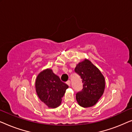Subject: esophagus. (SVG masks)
Segmentation results:
<instances>
[{"mask_svg":"<svg viewBox=\"0 0 132 132\" xmlns=\"http://www.w3.org/2000/svg\"><path fill=\"white\" fill-rule=\"evenodd\" d=\"M66 84H67V85H68L70 86V85H71V82H70V80H68V81H67V82H66Z\"/></svg>","mask_w":132,"mask_h":132,"instance_id":"34e87169","label":"esophagus"}]
</instances>
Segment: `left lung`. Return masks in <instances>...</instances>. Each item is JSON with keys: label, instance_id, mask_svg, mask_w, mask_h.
<instances>
[{"label": "left lung", "instance_id": "left-lung-1", "mask_svg": "<svg viewBox=\"0 0 132 132\" xmlns=\"http://www.w3.org/2000/svg\"><path fill=\"white\" fill-rule=\"evenodd\" d=\"M75 70L81 77L84 84L82 91L76 95L77 103L83 108L93 106L104 93L105 80L103 75L98 68L86 59L79 62Z\"/></svg>", "mask_w": 132, "mask_h": 132}]
</instances>
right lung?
Listing matches in <instances>:
<instances>
[{"instance_id": "add662e5", "label": "right lung", "mask_w": 132, "mask_h": 132, "mask_svg": "<svg viewBox=\"0 0 132 132\" xmlns=\"http://www.w3.org/2000/svg\"><path fill=\"white\" fill-rule=\"evenodd\" d=\"M68 88L67 85L62 82L52 70L48 68L41 71L35 80L38 96L50 108H56L60 105Z\"/></svg>"}]
</instances>
